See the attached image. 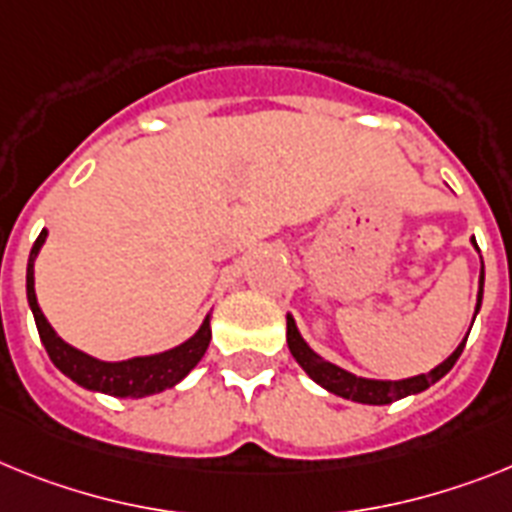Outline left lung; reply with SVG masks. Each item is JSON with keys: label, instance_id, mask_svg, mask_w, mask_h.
I'll use <instances>...</instances> for the list:
<instances>
[{"label": "left lung", "instance_id": "8db88e82", "mask_svg": "<svg viewBox=\"0 0 512 512\" xmlns=\"http://www.w3.org/2000/svg\"><path fill=\"white\" fill-rule=\"evenodd\" d=\"M471 244L476 247V239H471ZM482 296H484V263H482V276H479V294H476L474 320L476 315H479V309H482ZM474 320H471V325H474ZM466 338H463V341L458 343V349H455L445 362L437 364L432 372L406 377V380H372V377L354 375V372H349V369H343L338 367V364L328 362V359L317 354L315 349H309V343L304 341L299 328H296L294 315H286V341H289V351L296 359V364H299V367H302L304 372H307L317 385H320V388L328 390V393L341 395V398H346V401L367 403V406H385V403L401 401V398H406V395L422 393V390H427L429 385H435V382L448 375L450 369H453V364L458 362V356H461L463 346H466Z\"/></svg>", "mask_w": 512, "mask_h": 512}]
</instances>
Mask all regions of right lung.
Masks as SVG:
<instances>
[{
    "label": "right lung",
    "mask_w": 512,
    "mask_h": 512,
    "mask_svg": "<svg viewBox=\"0 0 512 512\" xmlns=\"http://www.w3.org/2000/svg\"><path fill=\"white\" fill-rule=\"evenodd\" d=\"M46 236H49V231L44 229L30 249L28 270H25V294H28V307L33 312L46 354L62 375L77 382L80 388L117 395V398H145V395L163 393L190 375L208 351L210 315H205L203 325L195 330V336H190L174 349H166L161 354L132 356V359H122V362H103V359L85 354V351L70 346L64 338H59L57 330L51 328V322L38 307L36 296V257L44 247Z\"/></svg>",
    "instance_id": "right-lung-1"
}]
</instances>
